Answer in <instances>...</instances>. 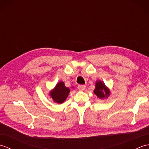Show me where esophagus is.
Wrapping results in <instances>:
<instances>
[{"instance_id":"obj_1","label":"esophagus","mask_w":149,"mask_h":149,"mask_svg":"<svg viewBox=\"0 0 149 149\" xmlns=\"http://www.w3.org/2000/svg\"><path fill=\"white\" fill-rule=\"evenodd\" d=\"M86 86H85V85H84V84H79V86H77V88L79 90H81V91H83V90H84L85 89H86Z\"/></svg>"}]
</instances>
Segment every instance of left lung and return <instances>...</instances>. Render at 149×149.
I'll return each mask as SVG.
<instances>
[{
    "instance_id": "8db88e82",
    "label": "left lung",
    "mask_w": 149,
    "mask_h": 149,
    "mask_svg": "<svg viewBox=\"0 0 149 149\" xmlns=\"http://www.w3.org/2000/svg\"><path fill=\"white\" fill-rule=\"evenodd\" d=\"M93 92L100 99H107L111 93L109 88L107 87L104 82L100 80L95 82V88Z\"/></svg>"
}]
</instances>
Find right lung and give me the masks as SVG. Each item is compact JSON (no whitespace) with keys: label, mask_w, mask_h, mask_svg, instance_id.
Returning <instances> with one entry per match:
<instances>
[{"label":"right lung","mask_w":149,"mask_h":149,"mask_svg":"<svg viewBox=\"0 0 149 149\" xmlns=\"http://www.w3.org/2000/svg\"><path fill=\"white\" fill-rule=\"evenodd\" d=\"M72 88H74L73 86ZM70 91V90L69 88L65 86L64 82L59 81L56 84L55 87L50 91L49 94L54 102L58 104H62L67 99Z\"/></svg>","instance_id":"obj_1"}]
</instances>
